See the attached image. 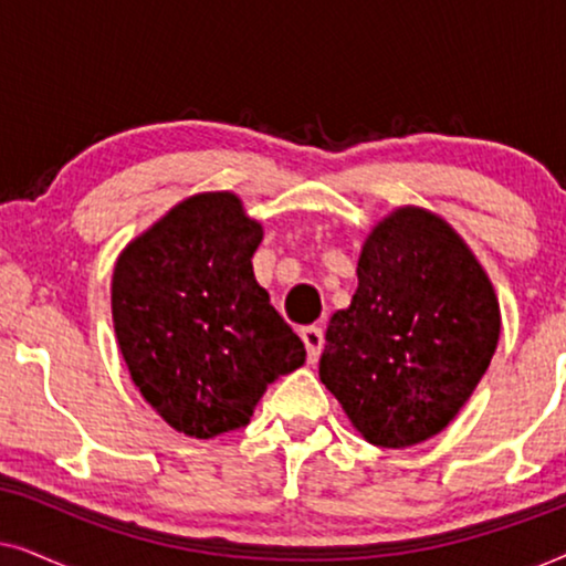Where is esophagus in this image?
I'll use <instances>...</instances> for the list:
<instances>
[{
  "label": "esophagus",
  "mask_w": 566,
  "mask_h": 566,
  "mask_svg": "<svg viewBox=\"0 0 566 566\" xmlns=\"http://www.w3.org/2000/svg\"><path fill=\"white\" fill-rule=\"evenodd\" d=\"M301 339H304V345H306L308 363L319 360L322 347H324V332H322V327H304V329H301Z\"/></svg>",
  "instance_id": "1"
}]
</instances>
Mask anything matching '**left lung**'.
Segmentation results:
<instances>
[{"label": "left lung", "mask_w": 566, "mask_h": 566, "mask_svg": "<svg viewBox=\"0 0 566 566\" xmlns=\"http://www.w3.org/2000/svg\"><path fill=\"white\" fill-rule=\"evenodd\" d=\"M500 327L497 293L459 231L401 206L363 242L358 289L332 314L319 378L368 443L409 448L467 405Z\"/></svg>", "instance_id": "8db88e82"}]
</instances>
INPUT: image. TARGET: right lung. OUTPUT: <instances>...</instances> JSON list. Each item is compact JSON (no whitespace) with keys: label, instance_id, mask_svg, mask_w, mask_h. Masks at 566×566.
<instances>
[{"label":"right lung","instance_id":"right-lung-1","mask_svg":"<svg viewBox=\"0 0 566 566\" xmlns=\"http://www.w3.org/2000/svg\"><path fill=\"white\" fill-rule=\"evenodd\" d=\"M260 242L262 223L216 190L180 200L115 260L113 327L130 381L188 438L244 428L268 386L306 360L254 281Z\"/></svg>","mask_w":566,"mask_h":566}]
</instances>
